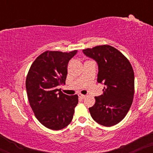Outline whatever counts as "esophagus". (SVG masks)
Returning <instances> with one entry per match:
<instances>
[{
	"label": "esophagus",
	"mask_w": 153,
	"mask_h": 153,
	"mask_svg": "<svg viewBox=\"0 0 153 153\" xmlns=\"http://www.w3.org/2000/svg\"><path fill=\"white\" fill-rule=\"evenodd\" d=\"M78 97L80 98V99H84L85 98V95H82V94H78Z\"/></svg>",
	"instance_id": "1"
}]
</instances>
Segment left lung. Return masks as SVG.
I'll return each mask as SVG.
<instances>
[{
  "label": "left lung",
  "instance_id": "obj_1",
  "mask_svg": "<svg viewBox=\"0 0 153 153\" xmlns=\"http://www.w3.org/2000/svg\"><path fill=\"white\" fill-rule=\"evenodd\" d=\"M82 52L97 63V81L105 85L103 94L95 96L96 103L89 108L91 117L103 126L115 125L125 117L132 103L134 92L132 67L122 52L109 45L85 49Z\"/></svg>",
  "mask_w": 153,
  "mask_h": 153
}]
</instances>
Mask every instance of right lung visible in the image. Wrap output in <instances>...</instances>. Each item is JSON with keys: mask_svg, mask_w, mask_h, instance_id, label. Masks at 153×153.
I'll return each mask as SVG.
<instances>
[{"mask_svg": "<svg viewBox=\"0 0 153 153\" xmlns=\"http://www.w3.org/2000/svg\"><path fill=\"white\" fill-rule=\"evenodd\" d=\"M76 53L46 51L34 61L26 76V92L35 117L50 129L67 127L78 103L77 95L68 96L57 88L65 84L68 62Z\"/></svg>", "mask_w": 153, "mask_h": 153, "instance_id": "obj_1", "label": "right lung"}]
</instances>
